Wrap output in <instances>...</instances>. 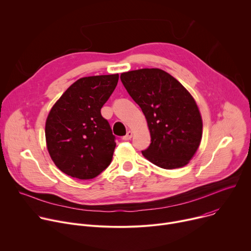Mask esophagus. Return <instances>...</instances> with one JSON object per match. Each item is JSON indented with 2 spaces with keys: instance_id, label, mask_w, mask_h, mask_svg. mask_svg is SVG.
Segmentation results:
<instances>
[{
  "instance_id": "esophagus-1",
  "label": "esophagus",
  "mask_w": 251,
  "mask_h": 251,
  "mask_svg": "<svg viewBox=\"0 0 251 251\" xmlns=\"http://www.w3.org/2000/svg\"><path fill=\"white\" fill-rule=\"evenodd\" d=\"M132 136H133V132H132V131H128V132H127V134L123 137V140H125V141L130 140V139L132 138Z\"/></svg>"
}]
</instances>
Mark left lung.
<instances>
[{"instance_id": "obj_1", "label": "left lung", "mask_w": 251, "mask_h": 251, "mask_svg": "<svg viewBox=\"0 0 251 251\" xmlns=\"http://www.w3.org/2000/svg\"><path fill=\"white\" fill-rule=\"evenodd\" d=\"M120 78L147 120L151 144L143 156L167 170L188 165L202 136L201 115L192 94L160 68L127 71Z\"/></svg>"}]
</instances>
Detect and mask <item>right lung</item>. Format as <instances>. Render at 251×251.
I'll return each instance as SVG.
<instances>
[{"instance_id":"obj_1","label":"right lung","mask_w":251,"mask_h":251,"mask_svg":"<svg viewBox=\"0 0 251 251\" xmlns=\"http://www.w3.org/2000/svg\"><path fill=\"white\" fill-rule=\"evenodd\" d=\"M118 79V74L82 77L51 107L46 121L47 148L64 174L90 180L110 165L115 137L100 110Z\"/></svg>"}]
</instances>
